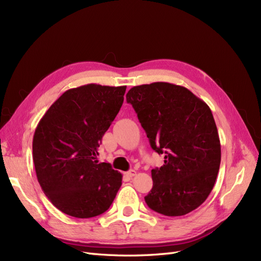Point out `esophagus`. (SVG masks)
Here are the masks:
<instances>
[{"mask_svg":"<svg viewBox=\"0 0 261 261\" xmlns=\"http://www.w3.org/2000/svg\"><path fill=\"white\" fill-rule=\"evenodd\" d=\"M136 174H137V171L136 170H130L129 172L125 173V175L129 176V177H133Z\"/></svg>","mask_w":261,"mask_h":261,"instance_id":"esophagus-1","label":"esophagus"}]
</instances>
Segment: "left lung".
Here are the masks:
<instances>
[{"instance_id":"obj_1","label":"left lung","mask_w":261,"mask_h":261,"mask_svg":"<svg viewBox=\"0 0 261 261\" xmlns=\"http://www.w3.org/2000/svg\"><path fill=\"white\" fill-rule=\"evenodd\" d=\"M132 104L151 148L165 153V165L151 170L145 202L166 216H182L199 207L213 189L221 150L208 105L182 86L152 83L131 88Z\"/></svg>"}]
</instances>
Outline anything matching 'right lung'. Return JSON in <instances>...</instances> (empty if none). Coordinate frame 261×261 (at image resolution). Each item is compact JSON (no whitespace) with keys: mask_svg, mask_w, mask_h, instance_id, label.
Here are the masks:
<instances>
[{"mask_svg":"<svg viewBox=\"0 0 261 261\" xmlns=\"http://www.w3.org/2000/svg\"><path fill=\"white\" fill-rule=\"evenodd\" d=\"M125 86L88 84L66 90L38 122L32 149L36 177L64 214L90 218L108 211L122 175L98 163V147L123 103Z\"/></svg>","mask_w":261,"mask_h":261,"instance_id":"obj_1","label":"right lung"}]
</instances>
